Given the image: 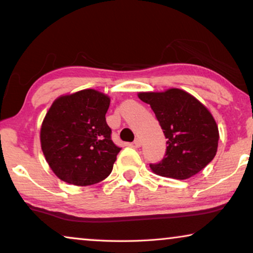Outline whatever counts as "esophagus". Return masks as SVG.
Wrapping results in <instances>:
<instances>
[{"instance_id":"esophagus-1","label":"esophagus","mask_w":253,"mask_h":253,"mask_svg":"<svg viewBox=\"0 0 253 253\" xmlns=\"http://www.w3.org/2000/svg\"><path fill=\"white\" fill-rule=\"evenodd\" d=\"M133 145H134V147H140L141 146L140 138H136V139H134V141H133Z\"/></svg>"}]
</instances>
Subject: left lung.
<instances>
[{
  "label": "left lung",
  "instance_id": "8db88e82",
  "mask_svg": "<svg viewBox=\"0 0 253 253\" xmlns=\"http://www.w3.org/2000/svg\"><path fill=\"white\" fill-rule=\"evenodd\" d=\"M148 103L167 138L166 154L150 164L157 175L186 179L206 167L215 157L219 129L209 109L179 88L138 94Z\"/></svg>",
  "mask_w": 253,
  "mask_h": 253
}]
</instances>
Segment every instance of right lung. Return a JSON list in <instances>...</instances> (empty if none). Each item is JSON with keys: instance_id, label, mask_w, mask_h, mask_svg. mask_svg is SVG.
Wrapping results in <instances>:
<instances>
[{"instance_id": "obj_1", "label": "right lung", "mask_w": 253, "mask_h": 253, "mask_svg": "<svg viewBox=\"0 0 253 253\" xmlns=\"http://www.w3.org/2000/svg\"><path fill=\"white\" fill-rule=\"evenodd\" d=\"M110 99L95 89L62 95L41 126L40 141L51 170L69 184L86 186L108 177L121 147L106 122Z\"/></svg>"}]
</instances>
